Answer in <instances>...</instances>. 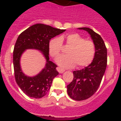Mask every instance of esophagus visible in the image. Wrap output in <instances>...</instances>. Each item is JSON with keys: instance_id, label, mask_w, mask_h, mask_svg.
I'll return each instance as SVG.
<instances>
[{"instance_id": "esophagus-1", "label": "esophagus", "mask_w": 121, "mask_h": 121, "mask_svg": "<svg viewBox=\"0 0 121 121\" xmlns=\"http://www.w3.org/2000/svg\"><path fill=\"white\" fill-rule=\"evenodd\" d=\"M57 70L59 71V73H63L65 71V70H64V69H62V68H59V67H57Z\"/></svg>"}]
</instances>
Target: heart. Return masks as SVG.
Returning a JSON list of instances; mask_svg holds the SVG:
<instances>
[{"label":"heart","mask_w":121,"mask_h":121,"mask_svg":"<svg viewBox=\"0 0 121 121\" xmlns=\"http://www.w3.org/2000/svg\"><path fill=\"white\" fill-rule=\"evenodd\" d=\"M69 47L67 55L60 56L56 59L59 65L63 68H73L76 65L78 68L86 67L93 60L95 55V44L92 40H85L78 33H70L65 37L53 38L48 43L49 53L56 58L60 53L63 42Z\"/></svg>","instance_id":"1"}]
</instances>
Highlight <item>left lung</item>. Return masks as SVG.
Returning <instances> with one entry per match:
<instances>
[{"label":"left lung","mask_w":121,"mask_h":121,"mask_svg":"<svg viewBox=\"0 0 121 121\" xmlns=\"http://www.w3.org/2000/svg\"><path fill=\"white\" fill-rule=\"evenodd\" d=\"M91 35L96 51L93 62L88 67L73 71V79L67 85L68 96L76 100L90 98L99 88L107 65V51L102 37L89 28H79Z\"/></svg>","instance_id":"left-lung-1"}]
</instances>
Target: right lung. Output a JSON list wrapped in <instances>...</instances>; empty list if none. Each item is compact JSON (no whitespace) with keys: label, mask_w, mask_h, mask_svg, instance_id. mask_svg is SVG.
<instances>
[{"label":"right lung","mask_w":121,"mask_h":121,"mask_svg":"<svg viewBox=\"0 0 121 121\" xmlns=\"http://www.w3.org/2000/svg\"><path fill=\"white\" fill-rule=\"evenodd\" d=\"M65 31V30L37 23L23 31L18 37L13 51L15 79L20 88L28 96L41 98L45 96L50 90L53 79L59 74L56 70L57 65L49 60L48 43L50 39ZM30 48L41 51L47 60L45 68L35 77L25 75L20 67L21 55L26 49Z\"/></svg>","instance_id":"right-lung-1"}]
</instances>
